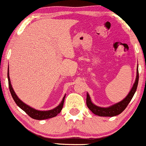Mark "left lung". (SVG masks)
Returning a JSON list of instances; mask_svg holds the SVG:
<instances>
[{
  "mask_svg": "<svg viewBox=\"0 0 146 146\" xmlns=\"http://www.w3.org/2000/svg\"><path fill=\"white\" fill-rule=\"evenodd\" d=\"M138 79H139V75H138V65L135 82H134L132 88H131L128 94L122 101L115 104L111 105V106H108V107H100V106L95 105L92 102L90 96H89V94L86 93V105H87V107L90 109V111L92 113L99 116H105V117L110 116V117H112V116H115L120 114L121 113H122L125 110L126 106H128V104L130 103L131 99H132L133 96L134 94H135V91L137 89V86H138Z\"/></svg>",
  "mask_w": 146,
  "mask_h": 146,
  "instance_id": "obj_1",
  "label": "left lung"
}]
</instances>
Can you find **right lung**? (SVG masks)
I'll use <instances>...</instances> for the list:
<instances>
[{"label":"right lung","mask_w":146,"mask_h":146,"mask_svg":"<svg viewBox=\"0 0 146 146\" xmlns=\"http://www.w3.org/2000/svg\"><path fill=\"white\" fill-rule=\"evenodd\" d=\"M8 79L10 92H11V95H12V97L13 99V100L15 101L16 104L18 105L22 110H23L29 116H30V117L33 118V119H36V120H44V119H51V118L54 117V116H57L58 113H60V111H62V109L66 94L64 96V97H63L62 100L60 102V104L57 106H56L54 109L47 111H39L34 109V108L31 107V106H28V105L26 104H25L24 102H22V101L18 98V96H17L15 91H14L13 88L12 87V85H11V79H10L9 76V67H8Z\"/></svg>","instance_id":"1"}]
</instances>
